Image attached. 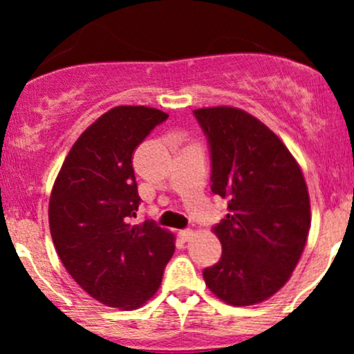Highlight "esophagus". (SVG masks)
<instances>
[{
  "label": "esophagus",
  "mask_w": 354,
  "mask_h": 354,
  "mask_svg": "<svg viewBox=\"0 0 354 354\" xmlns=\"http://www.w3.org/2000/svg\"><path fill=\"white\" fill-rule=\"evenodd\" d=\"M178 238H180L181 241H189V239L193 238V231H191V230H181L180 233H178Z\"/></svg>",
  "instance_id": "esophagus-1"
}]
</instances>
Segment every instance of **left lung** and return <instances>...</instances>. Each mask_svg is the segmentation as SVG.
I'll return each instance as SVG.
<instances>
[{
	"label": "left lung",
	"instance_id": "1",
	"mask_svg": "<svg viewBox=\"0 0 354 354\" xmlns=\"http://www.w3.org/2000/svg\"><path fill=\"white\" fill-rule=\"evenodd\" d=\"M193 113L209 145L211 191L228 200V214L213 228L221 258L203 278L225 303H261L290 279L306 245L311 213L303 173L283 141L243 109Z\"/></svg>",
	"mask_w": 354,
	"mask_h": 354
}]
</instances>
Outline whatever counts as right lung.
I'll use <instances>...</instances> for the list:
<instances>
[{
	"mask_svg": "<svg viewBox=\"0 0 354 354\" xmlns=\"http://www.w3.org/2000/svg\"><path fill=\"white\" fill-rule=\"evenodd\" d=\"M166 120L148 106L109 109L73 145L53 186L48 214L56 253L106 306H143L174 253V236L153 219L133 225L141 203L133 153Z\"/></svg>",
	"mask_w": 354,
	"mask_h": 354,
	"instance_id": "1",
	"label": "right lung"
}]
</instances>
